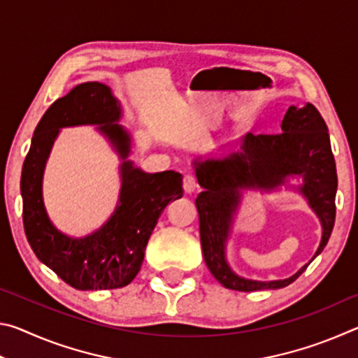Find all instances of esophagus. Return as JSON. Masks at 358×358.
Here are the masks:
<instances>
[{"instance_id":"esophagus-1","label":"esophagus","mask_w":358,"mask_h":358,"mask_svg":"<svg viewBox=\"0 0 358 358\" xmlns=\"http://www.w3.org/2000/svg\"><path fill=\"white\" fill-rule=\"evenodd\" d=\"M183 189H185L186 194H192L194 191L197 189V180H196V177H194V175H189V173L185 175Z\"/></svg>"}]
</instances>
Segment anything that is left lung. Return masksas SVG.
I'll list each match as a JSON object with an SVG mask.
<instances>
[{
    "mask_svg": "<svg viewBox=\"0 0 358 358\" xmlns=\"http://www.w3.org/2000/svg\"><path fill=\"white\" fill-rule=\"evenodd\" d=\"M213 157L192 161L199 185L203 191L196 199L201 224V243L205 264L224 287L254 292L281 289L294 282L316 259L329 241L335 224V196L338 187L335 157L329 129L317 108L308 102L290 106L284 115L280 134L248 132L245 137ZM300 178L295 187L317 213L323 226V238L313 259L286 280H248L229 268L225 257L227 241L245 190L273 192Z\"/></svg>",
    "mask_w": 358,
    "mask_h": 358,
    "instance_id": "1",
    "label": "left lung"
}]
</instances>
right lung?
<instances>
[{"instance_id": "add662e5", "label": "right lung", "mask_w": 358, "mask_h": 358, "mask_svg": "<svg viewBox=\"0 0 358 358\" xmlns=\"http://www.w3.org/2000/svg\"><path fill=\"white\" fill-rule=\"evenodd\" d=\"M123 108L110 87L85 82L57 99L36 126L22 169L23 226L28 243L42 264L78 290L124 287L143 262L145 248L162 210L183 196L181 175L147 173L128 159L132 138L118 124ZM96 125L122 161V187L113 216L93 234L76 239L58 231L46 215L41 178L59 131L71 125Z\"/></svg>"}]
</instances>
